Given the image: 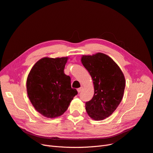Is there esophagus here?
<instances>
[{
    "label": "esophagus",
    "mask_w": 153,
    "mask_h": 153,
    "mask_svg": "<svg viewBox=\"0 0 153 153\" xmlns=\"http://www.w3.org/2000/svg\"><path fill=\"white\" fill-rule=\"evenodd\" d=\"M82 87H80V88H78V89H77L78 92H80L82 91Z\"/></svg>",
    "instance_id": "obj_1"
}]
</instances>
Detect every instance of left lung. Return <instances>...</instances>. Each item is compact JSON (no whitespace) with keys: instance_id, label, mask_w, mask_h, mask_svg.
Segmentation results:
<instances>
[{"instance_id":"8db88e82","label":"left lung","mask_w":153,"mask_h":153,"mask_svg":"<svg viewBox=\"0 0 153 153\" xmlns=\"http://www.w3.org/2000/svg\"><path fill=\"white\" fill-rule=\"evenodd\" d=\"M81 61L94 87V96L85 103V110L92 119L101 121L109 117L121 103L126 84L124 76L117 64L104 53L83 55Z\"/></svg>"}]
</instances>
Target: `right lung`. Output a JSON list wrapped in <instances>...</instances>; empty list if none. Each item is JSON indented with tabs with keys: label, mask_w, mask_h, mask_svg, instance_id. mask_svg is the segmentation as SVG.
<instances>
[{
	"label": "right lung",
	"mask_w": 153,
	"mask_h": 153,
	"mask_svg": "<svg viewBox=\"0 0 153 153\" xmlns=\"http://www.w3.org/2000/svg\"><path fill=\"white\" fill-rule=\"evenodd\" d=\"M68 57H45L32 68L27 79L29 98L35 109L48 118L61 116L78 92L64 72Z\"/></svg>",
	"instance_id": "obj_1"
}]
</instances>
